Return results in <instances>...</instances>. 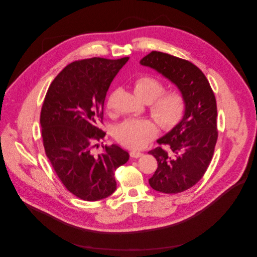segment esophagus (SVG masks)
Masks as SVG:
<instances>
[{"mask_svg": "<svg viewBox=\"0 0 257 257\" xmlns=\"http://www.w3.org/2000/svg\"><path fill=\"white\" fill-rule=\"evenodd\" d=\"M130 155H131V158L138 159V158H142L143 155H144V153L143 152H139V151H131Z\"/></svg>", "mask_w": 257, "mask_h": 257, "instance_id": "34e87169", "label": "esophagus"}]
</instances>
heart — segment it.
<instances>
[{
  "mask_svg": "<svg viewBox=\"0 0 257 257\" xmlns=\"http://www.w3.org/2000/svg\"><path fill=\"white\" fill-rule=\"evenodd\" d=\"M136 95L146 103H150L151 114L160 125L172 130L182 120L185 112V99L180 92H164V85L155 77L142 76L134 82ZM157 135L155 124L147 119H132L116 127L114 137L121 145L131 149H142Z\"/></svg>",
  "mask_w": 257,
  "mask_h": 257,
  "instance_id": "b5f03b06",
  "label": "heart"
}]
</instances>
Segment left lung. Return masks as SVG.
Returning <instances> with one entry per match:
<instances>
[{"mask_svg":"<svg viewBox=\"0 0 257 257\" xmlns=\"http://www.w3.org/2000/svg\"><path fill=\"white\" fill-rule=\"evenodd\" d=\"M172 81L185 99V112L180 123L158 139L160 146L148 153L158 161L149 179L155 191L176 194L192 188L211 162L217 141L216 100L204 73L191 62L152 51L141 60Z\"/></svg>","mask_w":257,"mask_h":257,"instance_id":"obj_1","label":"left lung"}]
</instances>
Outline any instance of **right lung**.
Here are the masks:
<instances>
[{
  "label": "right lung",
  "instance_id": "1",
  "mask_svg": "<svg viewBox=\"0 0 257 257\" xmlns=\"http://www.w3.org/2000/svg\"><path fill=\"white\" fill-rule=\"evenodd\" d=\"M128 57L91 58L73 62L62 71L46 94L41 111L45 152L65 188L80 199L95 201L115 191L114 170L130 154L116 145L93 149L105 136L98 127L106 93Z\"/></svg>",
  "mask_w": 257,
  "mask_h": 257
}]
</instances>
